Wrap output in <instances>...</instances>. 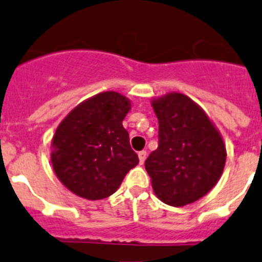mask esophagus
Returning a JSON list of instances; mask_svg holds the SVG:
<instances>
[{"instance_id": "esophagus-1", "label": "esophagus", "mask_w": 262, "mask_h": 262, "mask_svg": "<svg viewBox=\"0 0 262 262\" xmlns=\"http://www.w3.org/2000/svg\"><path fill=\"white\" fill-rule=\"evenodd\" d=\"M138 158H140V163L142 165V163L145 162V159H146V151H145V150L140 151V153H138Z\"/></svg>"}]
</instances>
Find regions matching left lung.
I'll use <instances>...</instances> for the list:
<instances>
[{
	"instance_id": "1",
	"label": "left lung",
	"mask_w": 262,
	"mask_h": 262,
	"mask_svg": "<svg viewBox=\"0 0 262 262\" xmlns=\"http://www.w3.org/2000/svg\"><path fill=\"white\" fill-rule=\"evenodd\" d=\"M151 105L158 117V147L145 161V169L163 203L186 206L217 183L226 165V146L190 97L170 93Z\"/></svg>"
}]
</instances>
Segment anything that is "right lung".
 <instances>
[{"label":"right lung","mask_w":262,"mask_h":262,"mask_svg":"<svg viewBox=\"0 0 262 262\" xmlns=\"http://www.w3.org/2000/svg\"><path fill=\"white\" fill-rule=\"evenodd\" d=\"M126 97L103 92L81 103L60 122L52 140L51 162L59 181L90 200L112 195L138 163L122 120Z\"/></svg>","instance_id":"add662e5"}]
</instances>
